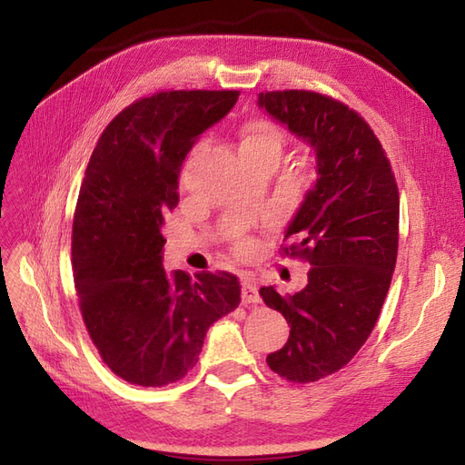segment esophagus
Segmentation results:
<instances>
[{
  "label": "esophagus",
  "instance_id": "1",
  "mask_svg": "<svg viewBox=\"0 0 465 465\" xmlns=\"http://www.w3.org/2000/svg\"><path fill=\"white\" fill-rule=\"evenodd\" d=\"M260 301H262V297H260L256 281L254 279H244L242 281V302L244 304H256Z\"/></svg>",
  "mask_w": 465,
  "mask_h": 465
}]
</instances>
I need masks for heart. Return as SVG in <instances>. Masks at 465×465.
Instances as JSON below:
<instances>
[{"label": "heart", "instance_id": "obj_1", "mask_svg": "<svg viewBox=\"0 0 465 465\" xmlns=\"http://www.w3.org/2000/svg\"><path fill=\"white\" fill-rule=\"evenodd\" d=\"M283 145V135H281L277 125L265 120L248 122L242 130L241 153L256 151V149H277L281 151Z\"/></svg>", "mask_w": 465, "mask_h": 465}]
</instances>
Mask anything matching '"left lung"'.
I'll return each instance as SVG.
<instances>
[{"label": "left lung", "mask_w": 465, "mask_h": 465, "mask_svg": "<svg viewBox=\"0 0 465 465\" xmlns=\"http://www.w3.org/2000/svg\"><path fill=\"white\" fill-rule=\"evenodd\" d=\"M258 106L316 154V182L285 229L287 254L311 263L304 289L263 302L289 340L267 355L291 382H316L357 355L378 320L398 258L400 193L378 137L355 110L311 91L258 94Z\"/></svg>", "instance_id": "left-lung-1"}]
</instances>
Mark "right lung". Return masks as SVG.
I'll return each instance as SVG.
<instances>
[{"mask_svg": "<svg viewBox=\"0 0 465 465\" xmlns=\"http://www.w3.org/2000/svg\"><path fill=\"white\" fill-rule=\"evenodd\" d=\"M236 91H171L112 120L91 154L74 217L72 260L83 320L110 371L164 386L198 362L205 333L241 302L227 272L168 273L164 213L200 135L229 114Z\"/></svg>", "mask_w": 465, "mask_h": 465, "instance_id": "right-lung-1", "label": "right lung"}]
</instances>
